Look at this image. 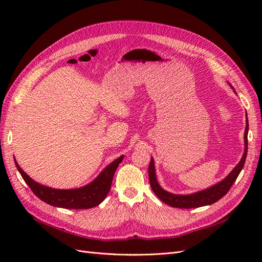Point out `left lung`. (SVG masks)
<instances>
[{
	"label": "left lung",
	"mask_w": 262,
	"mask_h": 262,
	"mask_svg": "<svg viewBox=\"0 0 262 262\" xmlns=\"http://www.w3.org/2000/svg\"><path fill=\"white\" fill-rule=\"evenodd\" d=\"M232 87V85H231ZM233 89V87H232ZM234 90V89H233ZM235 92V90H234ZM246 119H247V114H246ZM248 119L246 120V129H245V150L244 155L242 157L241 162L236 165V167L229 172V175L225 177L223 180L217 182L208 189H204L202 191H198L191 194H173L164 190L160 185H158L155 173V165L153 157H150V162L148 166V179L150 188L154 191V193L160 198L164 203L170 205L172 208H180V209H191V208H199L204 207V205H210L212 203H215L220 199H222L231 189L235 180L238 177L239 172L242 171L244 164L246 161V156H247L248 150Z\"/></svg>",
	"instance_id": "8db88e82"
}]
</instances>
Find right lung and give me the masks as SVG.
<instances>
[{
    "mask_svg": "<svg viewBox=\"0 0 262 262\" xmlns=\"http://www.w3.org/2000/svg\"><path fill=\"white\" fill-rule=\"evenodd\" d=\"M122 160L123 155L118 157L112 164H109L107 167L91 182V184L86 185L82 188L70 190L53 189L38 184V182L31 179L27 173L19 167L16 160H15V165H16V168L18 169L23 179L25 180L28 187L31 189V191H33L39 199L50 205H53V207L77 210L94 208L105 200V198L110 190V187H112V182L116 169L118 168L119 164L122 162Z\"/></svg>",
    "mask_w": 262,
    "mask_h": 262,
    "instance_id": "1",
    "label": "right lung"
}]
</instances>
